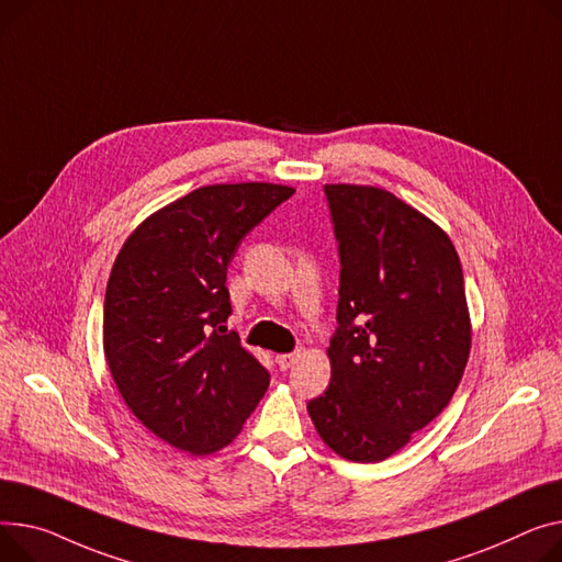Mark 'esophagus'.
I'll use <instances>...</instances> for the list:
<instances>
[{
    "mask_svg": "<svg viewBox=\"0 0 562 562\" xmlns=\"http://www.w3.org/2000/svg\"><path fill=\"white\" fill-rule=\"evenodd\" d=\"M297 361V355L295 352H289V355H278L276 357V363L280 366V370H289L293 363Z\"/></svg>",
    "mask_w": 562,
    "mask_h": 562,
    "instance_id": "obj_1",
    "label": "esophagus"
}]
</instances>
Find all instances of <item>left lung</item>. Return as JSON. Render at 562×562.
<instances>
[{"mask_svg":"<svg viewBox=\"0 0 562 562\" xmlns=\"http://www.w3.org/2000/svg\"><path fill=\"white\" fill-rule=\"evenodd\" d=\"M341 284L327 391L307 411L355 463L395 454L450 404L472 346L461 259L416 207L370 184H325Z\"/></svg>","mask_w":562,"mask_h":562,"instance_id":"8db88e82","label":"left lung"}]
</instances>
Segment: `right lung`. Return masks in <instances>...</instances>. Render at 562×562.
Returning <instances> with one entry per match:
<instances>
[{"instance_id":"right-lung-1","label":"right lung","mask_w":562,"mask_h":562,"mask_svg":"<svg viewBox=\"0 0 562 562\" xmlns=\"http://www.w3.org/2000/svg\"><path fill=\"white\" fill-rule=\"evenodd\" d=\"M295 190L205 184L144 218L124 241L103 301V352L135 418L176 450L233 442L269 372L226 331L228 265L241 239Z\"/></svg>"}]
</instances>
